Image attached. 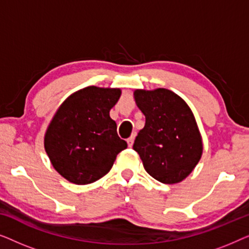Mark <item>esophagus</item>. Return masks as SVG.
I'll use <instances>...</instances> for the list:
<instances>
[{
	"mask_svg": "<svg viewBox=\"0 0 249 249\" xmlns=\"http://www.w3.org/2000/svg\"><path fill=\"white\" fill-rule=\"evenodd\" d=\"M134 141H135V136H131V137H129V138L127 139V142H128L129 147H131L132 144H134Z\"/></svg>",
	"mask_w": 249,
	"mask_h": 249,
	"instance_id": "1",
	"label": "esophagus"
}]
</instances>
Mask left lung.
I'll list each match as a JSON object with an SVG mask.
<instances>
[{
    "mask_svg": "<svg viewBox=\"0 0 249 249\" xmlns=\"http://www.w3.org/2000/svg\"><path fill=\"white\" fill-rule=\"evenodd\" d=\"M134 95L146 121L132 148L149 176L162 183L180 182L193 171L203 152L192 110L182 98L164 88L138 89Z\"/></svg>",
    "mask_w": 249,
    "mask_h": 249,
    "instance_id": "8db88e82",
    "label": "left lung"
}]
</instances>
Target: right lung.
Instances as JSON below:
<instances>
[{
    "instance_id": "1",
    "label": "right lung",
    "mask_w": 249,
    "mask_h": 249,
    "mask_svg": "<svg viewBox=\"0 0 249 249\" xmlns=\"http://www.w3.org/2000/svg\"><path fill=\"white\" fill-rule=\"evenodd\" d=\"M120 89L86 87L63 102L47 129L44 145L57 172L68 181L87 185L110 171L127 148L110 110Z\"/></svg>"
}]
</instances>
